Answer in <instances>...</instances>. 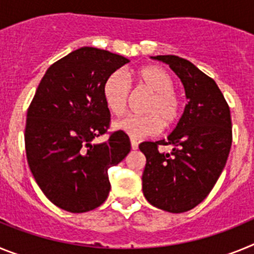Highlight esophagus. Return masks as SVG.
<instances>
[{
  "label": "esophagus",
  "instance_id": "34e87169",
  "mask_svg": "<svg viewBox=\"0 0 254 254\" xmlns=\"http://www.w3.org/2000/svg\"><path fill=\"white\" fill-rule=\"evenodd\" d=\"M131 147H132V150L138 149V142L136 140H133V138H131Z\"/></svg>",
  "mask_w": 254,
  "mask_h": 254
}]
</instances>
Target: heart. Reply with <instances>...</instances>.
<instances>
[{
    "instance_id": "heart-1",
    "label": "heart",
    "mask_w": 254,
    "mask_h": 254,
    "mask_svg": "<svg viewBox=\"0 0 254 254\" xmlns=\"http://www.w3.org/2000/svg\"><path fill=\"white\" fill-rule=\"evenodd\" d=\"M134 78L140 86L151 93L143 108L145 116H127L113 123L116 131H122L132 138L155 136L161 127H170L177 122L181 114V100L173 91L174 81L168 71L159 66H145L136 69ZM131 86L121 71H114L108 76L103 85V99L108 111L114 116L125 113L129 98Z\"/></svg>"
}]
</instances>
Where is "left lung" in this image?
I'll return each instance as SVG.
<instances>
[{
    "label": "left lung",
    "mask_w": 254,
    "mask_h": 254,
    "mask_svg": "<svg viewBox=\"0 0 254 254\" xmlns=\"http://www.w3.org/2000/svg\"><path fill=\"white\" fill-rule=\"evenodd\" d=\"M169 64L185 86L188 104L167 140L140 143L146 156L142 192L155 207L186 212L206 198L225 167L232 147V118L216 82L190 61L155 56ZM159 144H172L160 153Z\"/></svg>",
    "instance_id": "obj_1"
}]
</instances>
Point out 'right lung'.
<instances>
[{
	"label": "right lung",
	"mask_w": 254,
	"mask_h": 254,
	"mask_svg": "<svg viewBox=\"0 0 254 254\" xmlns=\"http://www.w3.org/2000/svg\"><path fill=\"white\" fill-rule=\"evenodd\" d=\"M128 62L81 47L52 64L40 80L26 116V159L42 192L62 210L78 214L102 205L111 190L108 169L131 150L122 131L94 142L111 121L104 81Z\"/></svg>",
	"instance_id": "1"
}]
</instances>
